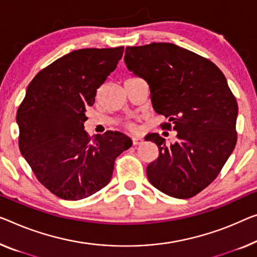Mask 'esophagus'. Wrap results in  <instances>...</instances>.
I'll return each mask as SVG.
<instances>
[{"label": "esophagus", "instance_id": "34e87169", "mask_svg": "<svg viewBox=\"0 0 257 257\" xmlns=\"http://www.w3.org/2000/svg\"><path fill=\"white\" fill-rule=\"evenodd\" d=\"M132 140H133L134 145H140L141 143H143V139H142V137H139V136H134V137H132Z\"/></svg>", "mask_w": 257, "mask_h": 257}]
</instances>
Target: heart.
Instances as JSON below:
<instances>
[{
    "mask_svg": "<svg viewBox=\"0 0 257 257\" xmlns=\"http://www.w3.org/2000/svg\"><path fill=\"white\" fill-rule=\"evenodd\" d=\"M125 127H127V129L130 130V132H136L137 130V125L135 122H133V121H128L127 123H125Z\"/></svg>",
    "mask_w": 257,
    "mask_h": 257,
    "instance_id": "b5f03b06",
    "label": "heart"
}]
</instances>
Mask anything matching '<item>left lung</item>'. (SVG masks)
<instances>
[{
  "mask_svg": "<svg viewBox=\"0 0 257 257\" xmlns=\"http://www.w3.org/2000/svg\"><path fill=\"white\" fill-rule=\"evenodd\" d=\"M130 71L150 86L155 110L167 118L160 127L177 130L178 142L152 133L159 156L147 167L149 181L168 196L190 198L220 173L238 140V102L211 61L167 43L125 48Z\"/></svg>",
  "mask_w": 257,
  "mask_h": 257,
  "instance_id": "1",
  "label": "left lung"
}]
</instances>
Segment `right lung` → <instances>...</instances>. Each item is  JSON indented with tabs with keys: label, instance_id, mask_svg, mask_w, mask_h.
<instances>
[{
	"label": "right lung",
	"instance_id": "obj_1",
	"mask_svg": "<svg viewBox=\"0 0 257 257\" xmlns=\"http://www.w3.org/2000/svg\"><path fill=\"white\" fill-rule=\"evenodd\" d=\"M123 47L85 48L57 59L34 76L17 110L18 145L41 185L57 197H89L112 178L116 157L133 142L120 132L89 136L86 107Z\"/></svg>",
	"mask_w": 257,
	"mask_h": 257
}]
</instances>
